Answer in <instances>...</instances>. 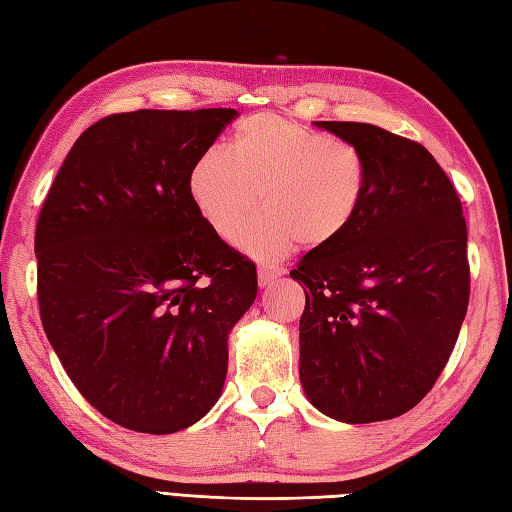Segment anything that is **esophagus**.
I'll return each mask as SVG.
<instances>
[{
	"instance_id": "1",
	"label": "esophagus",
	"mask_w": 512,
	"mask_h": 512,
	"mask_svg": "<svg viewBox=\"0 0 512 512\" xmlns=\"http://www.w3.org/2000/svg\"><path fill=\"white\" fill-rule=\"evenodd\" d=\"M283 274H285L283 267H278L274 263H260L258 265V285L267 287L269 283H274V280L280 278Z\"/></svg>"
}]
</instances>
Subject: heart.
Returning <instances> with one entry per match:
<instances>
[{
    "mask_svg": "<svg viewBox=\"0 0 512 512\" xmlns=\"http://www.w3.org/2000/svg\"><path fill=\"white\" fill-rule=\"evenodd\" d=\"M192 203L216 236L243 238L258 258L287 254L300 241L318 249L336 243L356 221L369 174L358 148L280 114H252L229 137V154L207 150L190 170Z\"/></svg>",
    "mask_w": 512,
    "mask_h": 512,
    "instance_id": "b5f03b06",
    "label": "heart"
}]
</instances>
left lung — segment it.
Segmentation results:
<instances>
[{
  "label": "left lung",
  "instance_id": "obj_1",
  "mask_svg": "<svg viewBox=\"0 0 512 512\" xmlns=\"http://www.w3.org/2000/svg\"><path fill=\"white\" fill-rule=\"evenodd\" d=\"M314 125L360 150L369 187L347 232L289 274L307 287L300 384L331 420H391L431 391L466 318L462 203L420 143L371 123Z\"/></svg>",
  "mask_w": 512,
  "mask_h": 512
}]
</instances>
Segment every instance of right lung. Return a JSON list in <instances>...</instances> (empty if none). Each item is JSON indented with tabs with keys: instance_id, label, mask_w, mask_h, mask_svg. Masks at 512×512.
<instances>
[{
	"instance_id": "1",
	"label": "right lung",
	"mask_w": 512,
	"mask_h": 512,
	"mask_svg": "<svg viewBox=\"0 0 512 512\" xmlns=\"http://www.w3.org/2000/svg\"><path fill=\"white\" fill-rule=\"evenodd\" d=\"M236 114L101 119L41 207V325L79 393L123 429L183 431L223 393L227 340L256 300V267L203 221L187 179Z\"/></svg>"
}]
</instances>
